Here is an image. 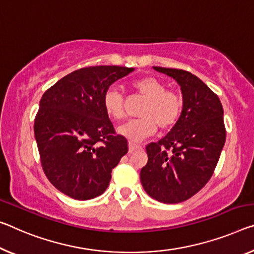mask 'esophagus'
Instances as JSON below:
<instances>
[{
	"mask_svg": "<svg viewBox=\"0 0 254 254\" xmlns=\"http://www.w3.org/2000/svg\"><path fill=\"white\" fill-rule=\"evenodd\" d=\"M139 149H141V146L135 144L133 142H128V152H133L135 150H139Z\"/></svg>",
	"mask_w": 254,
	"mask_h": 254,
	"instance_id": "1",
	"label": "esophagus"
}]
</instances>
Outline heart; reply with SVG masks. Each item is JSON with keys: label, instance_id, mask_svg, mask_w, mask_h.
<instances>
[{"label": "heart", "instance_id": "b5f03b06", "mask_svg": "<svg viewBox=\"0 0 254 254\" xmlns=\"http://www.w3.org/2000/svg\"><path fill=\"white\" fill-rule=\"evenodd\" d=\"M131 89L147 100L140 111L142 118L130 120L118 128L119 133L128 141L141 142L155 133L157 124L160 128H170L178 122L182 112V100L174 92L167 91L166 84L159 79L154 76L138 79L131 83ZM103 106L106 114L115 121L122 120L126 115L123 95L115 87L105 91Z\"/></svg>", "mask_w": 254, "mask_h": 254}]
</instances>
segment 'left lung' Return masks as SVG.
Listing matches in <instances>:
<instances>
[{
  "mask_svg": "<svg viewBox=\"0 0 254 254\" xmlns=\"http://www.w3.org/2000/svg\"><path fill=\"white\" fill-rule=\"evenodd\" d=\"M152 69L179 83L183 106L172 130L146 147L148 163L140 180L152 199L179 203L199 192L215 171L226 140L224 111L218 96L198 76L184 70Z\"/></svg>",
  "mask_w": 254,
  "mask_h": 254,
  "instance_id": "8db88e82",
  "label": "left lung"
}]
</instances>
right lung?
<instances>
[{
  "label": "right lung",
  "instance_id": "obj_1",
  "mask_svg": "<svg viewBox=\"0 0 254 254\" xmlns=\"http://www.w3.org/2000/svg\"><path fill=\"white\" fill-rule=\"evenodd\" d=\"M133 67L99 65L71 72L45 91L34 132L40 162L50 182L75 200L103 194L112 170L127 152L103 106L112 83Z\"/></svg>",
  "mask_w": 254,
  "mask_h": 254
}]
</instances>
